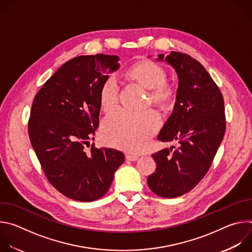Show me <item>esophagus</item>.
I'll return each instance as SVG.
<instances>
[{
    "mask_svg": "<svg viewBox=\"0 0 252 252\" xmlns=\"http://www.w3.org/2000/svg\"><path fill=\"white\" fill-rule=\"evenodd\" d=\"M137 158H138V157L135 156V155H131V154H127V155H126V159H127V160L135 161V160H137Z\"/></svg>",
    "mask_w": 252,
    "mask_h": 252,
    "instance_id": "esophagus-1",
    "label": "esophagus"
}]
</instances>
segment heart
Instances as JSON below:
<instances>
[{
  "mask_svg": "<svg viewBox=\"0 0 252 252\" xmlns=\"http://www.w3.org/2000/svg\"><path fill=\"white\" fill-rule=\"evenodd\" d=\"M128 77L150 89V98L155 103L168 105L176 96L175 89L165 82V70L156 62L145 60L132 63L126 70ZM119 85L107 78L99 91V103L103 111H111L118 103ZM160 126V117L155 110L129 111L118 109L102 122V135L111 146L129 153H138L147 146L150 137Z\"/></svg>",
  "mask_w": 252,
  "mask_h": 252,
  "instance_id": "obj_1",
  "label": "heart"
}]
</instances>
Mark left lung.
<instances>
[{"label":"left lung","instance_id":"1","mask_svg":"<svg viewBox=\"0 0 252 252\" xmlns=\"http://www.w3.org/2000/svg\"><path fill=\"white\" fill-rule=\"evenodd\" d=\"M158 60L172 65L178 78L173 113L158 139L177 140L179 145L153 156L157 168L148 176V185L157 195L173 198L191 190L207 173L225 132L224 101L218 85L195 59L171 52Z\"/></svg>","mask_w":252,"mask_h":252}]
</instances>
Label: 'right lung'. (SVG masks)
I'll use <instances>...</instances> for the list:
<instances>
[{
    "label": "right lung",
    "instance_id": "right-lung-1",
    "mask_svg": "<svg viewBox=\"0 0 252 252\" xmlns=\"http://www.w3.org/2000/svg\"><path fill=\"white\" fill-rule=\"evenodd\" d=\"M119 57L80 56L64 63L35 94L28 130L32 147L50 184L77 201L89 202L109 190L122 152L97 149L88 153L98 126L99 91L119 68Z\"/></svg>",
    "mask_w": 252,
    "mask_h": 252
}]
</instances>
